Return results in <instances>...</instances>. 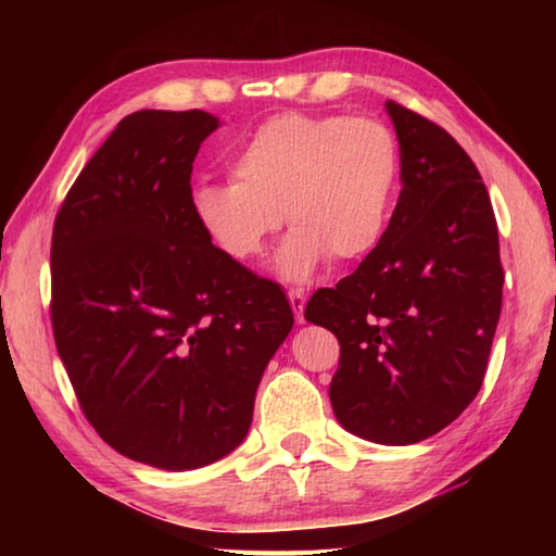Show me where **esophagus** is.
<instances>
[{
  "label": "esophagus",
  "mask_w": 556,
  "mask_h": 556,
  "mask_svg": "<svg viewBox=\"0 0 556 556\" xmlns=\"http://www.w3.org/2000/svg\"><path fill=\"white\" fill-rule=\"evenodd\" d=\"M289 303H291V308H293V315H296V320L303 323V320H305V317H303V308H305L303 291L291 289V291H289Z\"/></svg>",
  "instance_id": "obj_1"
}]
</instances>
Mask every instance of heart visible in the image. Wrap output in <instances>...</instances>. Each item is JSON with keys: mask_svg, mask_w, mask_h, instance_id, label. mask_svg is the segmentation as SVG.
<instances>
[{"mask_svg": "<svg viewBox=\"0 0 556 556\" xmlns=\"http://www.w3.org/2000/svg\"><path fill=\"white\" fill-rule=\"evenodd\" d=\"M229 169L233 181L195 188L193 212L236 263L263 255L285 217L293 229L277 269L289 281L308 279L332 255L339 263L370 255L392 227L401 150L372 116L275 114L243 140Z\"/></svg>", "mask_w": 556, "mask_h": 556, "instance_id": "heart-1", "label": "heart"}]
</instances>
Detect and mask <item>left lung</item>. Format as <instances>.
<instances>
[{
    "instance_id": "left-lung-1",
    "label": "left lung",
    "mask_w": 556,
    "mask_h": 556,
    "mask_svg": "<svg viewBox=\"0 0 556 556\" xmlns=\"http://www.w3.org/2000/svg\"><path fill=\"white\" fill-rule=\"evenodd\" d=\"M401 188L384 241L305 320L339 341L337 420L363 440L416 444L444 430L482 387L502 311L497 219L468 152L442 126L387 102Z\"/></svg>"
}]
</instances>
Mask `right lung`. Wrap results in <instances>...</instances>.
<instances>
[{
    "instance_id": "add662e5",
    "label": "right lung",
    "mask_w": 556,
    "mask_h": 556,
    "mask_svg": "<svg viewBox=\"0 0 556 556\" xmlns=\"http://www.w3.org/2000/svg\"><path fill=\"white\" fill-rule=\"evenodd\" d=\"M217 126L203 110L124 116L52 231V332L83 416L116 452L164 470L243 442L293 327L279 285L212 245L193 212V162Z\"/></svg>"
}]
</instances>
